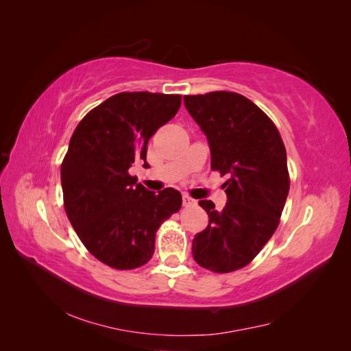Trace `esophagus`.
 Listing matches in <instances>:
<instances>
[{"label":"esophagus","instance_id":"obj_1","mask_svg":"<svg viewBox=\"0 0 351 351\" xmlns=\"http://www.w3.org/2000/svg\"><path fill=\"white\" fill-rule=\"evenodd\" d=\"M195 204H196L195 199H192V197L187 196V195H183V205L184 206H190V205H195Z\"/></svg>","mask_w":351,"mask_h":351}]
</instances>
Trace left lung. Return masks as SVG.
Here are the masks:
<instances>
[{"mask_svg":"<svg viewBox=\"0 0 351 351\" xmlns=\"http://www.w3.org/2000/svg\"><path fill=\"white\" fill-rule=\"evenodd\" d=\"M184 107L206 136L210 168L228 176L224 209L199 200L209 224L193 239V258L214 272L236 271L253 261L280 224L290 190L285 147L269 117L243 95H187Z\"/></svg>","mask_w":351,"mask_h":351,"instance_id":"left-lung-1","label":"left lung"}]
</instances>
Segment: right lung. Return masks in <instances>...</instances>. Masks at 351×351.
<instances>
[{
    "mask_svg": "<svg viewBox=\"0 0 351 351\" xmlns=\"http://www.w3.org/2000/svg\"><path fill=\"white\" fill-rule=\"evenodd\" d=\"M180 95L121 92L84 115L61 164L66 214L95 258L115 269L149 262L155 234L182 208L173 187L149 192L129 174L147 142L177 114Z\"/></svg>",
    "mask_w": 351,
    "mask_h": 351,
    "instance_id": "add662e5",
    "label": "right lung"
}]
</instances>
